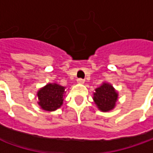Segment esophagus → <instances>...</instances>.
Segmentation results:
<instances>
[{
    "label": "esophagus",
    "mask_w": 153,
    "mask_h": 153,
    "mask_svg": "<svg viewBox=\"0 0 153 153\" xmlns=\"http://www.w3.org/2000/svg\"><path fill=\"white\" fill-rule=\"evenodd\" d=\"M84 80L82 79V78H79V79H77V83H79V84H83L84 83Z\"/></svg>",
    "instance_id": "esophagus-1"
}]
</instances>
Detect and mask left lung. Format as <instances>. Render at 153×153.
I'll return each instance as SVG.
<instances>
[{
  "label": "left lung",
  "mask_w": 153,
  "mask_h": 153,
  "mask_svg": "<svg viewBox=\"0 0 153 153\" xmlns=\"http://www.w3.org/2000/svg\"><path fill=\"white\" fill-rule=\"evenodd\" d=\"M93 100L100 111L107 112L115 108L118 100V93L111 83L103 82L101 85L95 88Z\"/></svg>",
  "instance_id": "left-lung-1"
}]
</instances>
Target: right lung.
Listing matches in <instances>:
<instances>
[{
	"instance_id": "obj_1",
	"label": "right lung",
	"mask_w": 153,
	"mask_h": 153,
	"mask_svg": "<svg viewBox=\"0 0 153 153\" xmlns=\"http://www.w3.org/2000/svg\"><path fill=\"white\" fill-rule=\"evenodd\" d=\"M65 93V87L55 82L48 83L37 91V103L41 109L47 111H53L63 105Z\"/></svg>"
}]
</instances>
